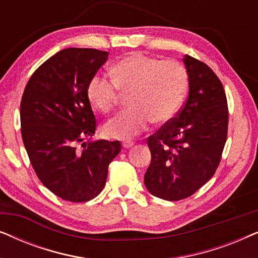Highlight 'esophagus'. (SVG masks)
Listing matches in <instances>:
<instances>
[{
    "instance_id": "1",
    "label": "esophagus",
    "mask_w": 258,
    "mask_h": 258,
    "mask_svg": "<svg viewBox=\"0 0 258 258\" xmlns=\"http://www.w3.org/2000/svg\"><path fill=\"white\" fill-rule=\"evenodd\" d=\"M134 144H135V143H134L133 141H124V142H122V146H123V148H125V149H129V148H132Z\"/></svg>"
}]
</instances>
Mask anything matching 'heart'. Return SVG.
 Returning a JSON list of instances; mask_svg holds the SVG:
<instances>
[{"label": "heart", "instance_id": "obj_1", "mask_svg": "<svg viewBox=\"0 0 258 258\" xmlns=\"http://www.w3.org/2000/svg\"><path fill=\"white\" fill-rule=\"evenodd\" d=\"M111 80L96 74L87 86L90 104L101 112L115 107L118 90L128 93L129 109L104 125L108 137L130 140L142 133L150 121L156 124L174 117L188 89V73L175 59L151 57L133 52L116 62L110 69Z\"/></svg>", "mask_w": 258, "mask_h": 258}]
</instances>
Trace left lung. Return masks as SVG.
I'll return each instance as SVG.
<instances>
[{"mask_svg":"<svg viewBox=\"0 0 258 258\" xmlns=\"http://www.w3.org/2000/svg\"><path fill=\"white\" fill-rule=\"evenodd\" d=\"M189 95L176 117L148 137L151 162L144 184L151 195L179 201L213 177L227 142L228 104L223 86L206 63L185 55Z\"/></svg>","mask_w":258,"mask_h":258,"instance_id":"1","label":"left lung"}]
</instances>
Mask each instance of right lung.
Listing matches in <instances>:
<instances>
[{
    "mask_svg": "<svg viewBox=\"0 0 258 258\" xmlns=\"http://www.w3.org/2000/svg\"><path fill=\"white\" fill-rule=\"evenodd\" d=\"M107 59L108 51L63 49L35 70L21 101V133L31 165L44 186L69 202L95 199L121 151L118 141L91 140L96 118L87 86Z\"/></svg>",
    "mask_w": 258,
    "mask_h": 258,
    "instance_id": "add662e5",
    "label": "right lung"
}]
</instances>
